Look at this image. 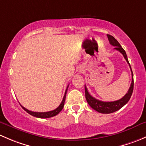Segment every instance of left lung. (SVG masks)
Wrapping results in <instances>:
<instances>
[{"mask_svg":"<svg viewBox=\"0 0 146 146\" xmlns=\"http://www.w3.org/2000/svg\"><path fill=\"white\" fill-rule=\"evenodd\" d=\"M107 37H108L109 41H110V44L115 46L114 49L119 51L121 54H123V57L127 61L129 64V66H130L131 70V75H132V81L131 86L129 88V90H128L127 93L121 98V99L119 100L114 101V102H103L100 101L99 100L95 99V98L92 96L88 92V89H87L86 86H85V98L86 100L88 102V104L92 107L93 110H96L98 112L102 113V114H110V113H113L114 111H117V110H120L121 107H123L130 100L131 97L132 93H133V72H132L130 64H129V61H128L127 56H126V51H124L120 44L119 43L118 41L115 39L113 36L110 35H107Z\"/></svg>","mask_w":146,"mask_h":146,"instance_id":"obj_1","label":"left lung"}]
</instances>
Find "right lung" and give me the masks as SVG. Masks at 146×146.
Returning a JSON list of instances; mask_svg holds the SVG:
<instances>
[{
  "mask_svg": "<svg viewBox=\"0 0 146 146\" xmlns=\"http://www.w3.org/2000/svg\"><path fill=\"white\" fill-rule=\"evenodd\" d=\"M68 85L67 86V88L66 90V92H65V95L64 96V98H63V100L61 102V103L60 104V105L57 107L56 109H55L54 110H52V111H46V112H35V111H29V110H27L26 108H25L24 107L20 104L22 107H23V110L25 111H26L28 114H29L30 115L33 116V117H37V118H42V119H46V118H50V117H54V116L57 115L60 111L62 110V109L64 108V102H65V100H66V92H67V90L68 88Z\"/></svg>",
  "mask_w": 146,
  "mask_h": 146,
  "instance_id": "right-lung-1",
  "label": "right lung"
}]
</instances>
